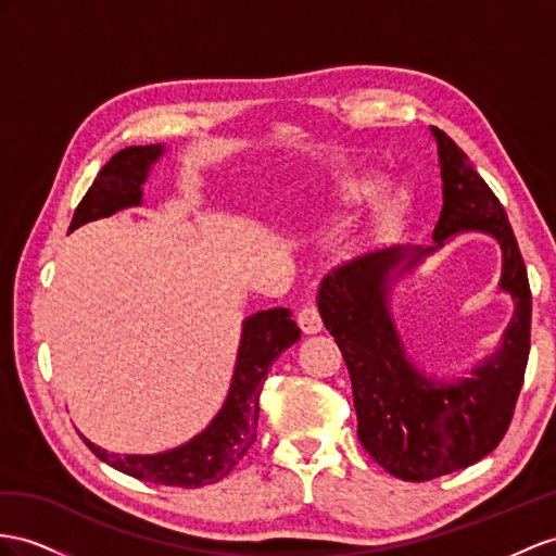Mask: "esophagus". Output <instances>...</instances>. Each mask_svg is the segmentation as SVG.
<instances>
[{
  "label": "esophagus",
  "mask_w": 556,
  "mask_h": 556,
  "mask_svg": "<svg viewBox=\"0 0 556 556\" xmlns=\"http://www.w3.org/2000/svg\"><path fill=\"white\" fill-rule=\"evenodd\" d=\"M298 324H301V329L305 333H319L324 329V321L319 317V309L312 305V303H307L301 312H298Z\"/></svg>",
  "instance_id": "esophagus-1"
}]
</instances>
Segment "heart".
I'll use <instances>...</instances> for the list:
<instances>
[{
    "instance_id": "obj_1",
    "label": "heart",
    "mask_w": 556,
    "mask_h": 556,
    "mask_svg": "<svg viewBox=\"0 0 556 556\" xmlns=\"http://www.w3.org/2000/svg\"><path fill=\"white\" fill-rule=\"evenodd\" d=\"M368 188H371V185H368L366 180H359V178L343 180L333 192V206H350V204L362 202ZM380 208H388V204H382Z\"/></svg>"
}]
</instances>
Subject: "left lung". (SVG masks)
<instances>
[{
	"mask_svg": "<svg viewBox=\"0 0 556 556\" xmlns=\"http://www.w3.org/2000/svg\"><path fill=\"white\" fill-rule=\"evenodd\" d=\"M441 211L427 249L392 247L324 277L317 307L343 352L357 408V434L371 458L404 481L451 475L489 455L507 432L531 350V289L503 204L437 126ZM465 231L489 233L504 253L498 288L516 303L502 343L465 379L437 377L405 350L391 312L393 287Z\"/></svg>",
	"mask_w": 556,
	"mask_h": 556,
	"instance_id": "1",
	"label": "left lung"
}]
</instances>
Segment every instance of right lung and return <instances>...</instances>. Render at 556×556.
I'll return each mask as SVG.
<instances>
[{"label":"right lung","mask_w":556,"mask_h":556,"mask_svg":"<svg viewBox=\"0 0 556 556\" xmlns=\"http://www.w3.org/2000/svg\"><path fill=\"white\" fill-rule=\"evenodd\" d=\"M164 152L166 146L162 142L119 150L84 194L70 223V232L91 220L115 216L117 211L140 206L142 185ZM298 340H301V329L291 319L289 307L261 309L241 321L235 371L220 410L202 432L176 448L150 455H119L96 446L87 437L84 441L103 463L142 481L180 489L216 483L232 472V467L244 458L255 441L258 400L269 366Z\"/></svg>","instance_id":"obj_1"}]
</instances>
